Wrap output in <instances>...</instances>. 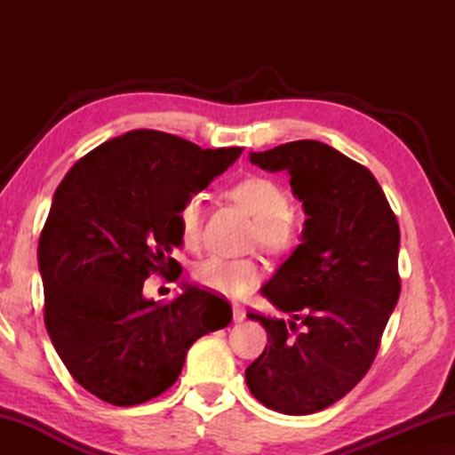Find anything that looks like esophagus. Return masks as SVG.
Instances as JSON below:
<instances>
[{"label": "esophagus", "mask_w": 455, "mask_h": 455, "mask_svg": "<svg viewBox=\"0 0 455 455\" xmlns=\"http://www.w3.org/2000/svg\"><path fill=\"white\" fill-rule=\"evenodd\" d=\"M233 319H235V323H243L246 319V311L243 309V307H238V305L233 307Z\"/></svg>", "instance_id": "esophagus-1"}]
</instances>
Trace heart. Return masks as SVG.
<instances>
[{
	"label": "heart",
	"instance_id": "heart-1",
	"mask_svg": "<svg viewBox=\"0 0 455 455\" xmlns=\"http://www.w3.org/2000/svg\"><path fill=\"white\" fill-rule=\"evenodd\" d=\"M228 196L255 219L252 241L271 252L289 251L297 238V222L289 212L291 200L279 182L267 176H249L228 190ZM200 206L198 196H188L176 212L180 241L187 249L198 244L200 238ZM195 279L222 297H243L260 281V268L251 259L209 257L195 268Z\"/></svg>",
	"mask_w": 455,
	"mask_h": 455
}]
</instances>
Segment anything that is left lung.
Masks as SVG:
<instances>
[{
    "label": "left lung",
    "mask_w": 455,
    "mask_h": 455,
    "mask_svg": "<svg viewBox=\"0 0 455 455\" xmlns=\"http://www.w3.org/2000/svg\"><path fill=\"white\" fill-rule=\"evenodd\" d=\"M249 158L291 176L307 219L301 244L260 289L291 321L249 313L268 345L244 379L268 410L315 413L347 395L373 363L402 291L399 225L375 176L329 144L297 140Z\"/></svg>",
    "instance_id": "obj_1"
}]
</instances>
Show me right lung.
I'll use <instances>...</instances> for the list:
<instances>
[{
	"label": "right lung",
	"mask_w": 455,
	"mask_h": 455,
	"mask_svg": "<svg viewBox=\"0 0 455 455\" xmlns=\"http://www.w3.org/2000/svg\"><path fill=\"white\" fill-rule=\"evenodd\" d=\"M132 130L64 176L37 244L44 321L68 371L106 403L148 402L179 379L190 345L233 319L230 305L180 283L172 301L144 297L150 273H174L176 212L241 156ZM180 273H174L179 279Z\"/></svg>",
	"instance_id": "1"
}]
</instances>
